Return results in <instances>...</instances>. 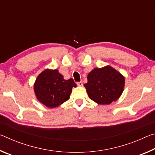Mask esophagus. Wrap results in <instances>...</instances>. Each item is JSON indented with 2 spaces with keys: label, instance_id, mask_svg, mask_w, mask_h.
<instances>
[{
  "label": "esophagus",
  "instance_id": "esophagus-1",
  "mask_svg": "<svg viewBox=\"0 0 155 155\" xmlns=\"http://www.w3.org/2000/svg\"><path fill=\"white\" fill-rule=\"evenodd\" d=\"M77 85H78V86H82L83 85V82H82V81H80V82H77Z\"/></svg>",
  "mask_w": 155,
  "mask_h": 155
}]
</instances>
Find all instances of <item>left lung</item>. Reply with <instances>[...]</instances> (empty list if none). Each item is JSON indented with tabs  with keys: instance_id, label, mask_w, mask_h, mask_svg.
<instances>
[{
	"instance_id": "1",
	"label": "left lung",
	"mask_w": 155,
	"mask_h": 155,
	"mask_svg": "<svg viewBox=\"0 0 155 155\" xmlns=\"http://www.w3.org/2000/svg\"><path fill=\"white\" fill-rule=\"evenodd\" d=\"M91 100L100 104H109L121 95L124 77L111 66L94 68L84 84Z\"/></svg>"
}]
</instances>
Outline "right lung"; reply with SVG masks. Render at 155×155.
Returning <instances> with one entry per match:
<instances>
[{
	"label": "right lung",
	"instance_id": "right-lung-1",
	"mask_svg": "<svg viewBox=\"0 0 155 155\" xmlns=\"http://www.w3.org/2000/svg\"><path fill=\"white\" fill-rule=\"evenodd\" d=\"M73 87L72 78L65 80L57 70H45L38 76L34 85L37 98L46 107L54 108L68 101Z\"/></svg>",
	"mask_w": 155,
	"mask_h": 155
}]
</instances>
